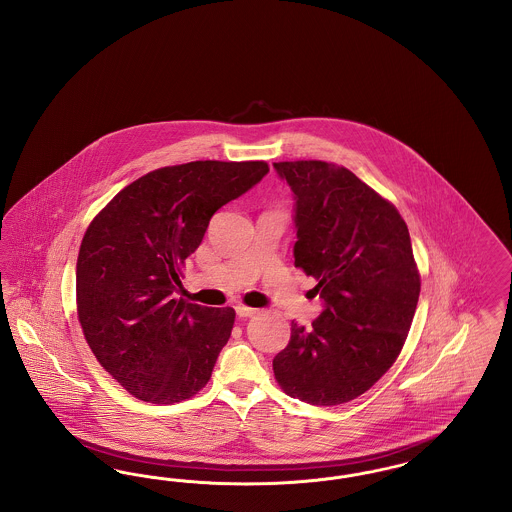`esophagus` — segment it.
I'll list each match as a JSON object with an SVG mask.
<instances>
[{
  "instance_id": "esophagus-1",
  "label": "esophagus",
  "mask_w": 512,
  "mask_h": 512,
  "mask_svg": "<svg viewBox=\"0 0 512 512\" xmlns=\"http://www.w3.org/2000/svg\"><path fill=\"white\" fill-rule=\"evenodd\" d=\"M236 315L240 318L253 317V315H257V309L245 307V305H236Z\"/></svg>"
}]
</instances>
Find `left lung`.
Returning <instances> with one entry per match:
<instances>
[{"mask_svg":"<svg viewBox=\"0 0 512 512\" xmlns=\"http://www.w3.org/2000/svg\"><path fill=\"white\" fill-rule=\"evenodd\" d=\"M292 188L295 267L317 280L322 313L292 322L274 361L282 390L332 407L370 390L413 322L420 276L405 220L355 174L324 161L274 163Z\"/></svg>","mask_w":512,"mask_h":512,"instance_id":"obj_1","label":"left lung"}]
</instances>
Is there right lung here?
Segmentation results:
<instances>
[{
  "instance_id": "1",
  "label": "right lung",
  "mask_w": 512,
  "mask_h": 512,
  "mask_svg": "<svg viewBox=\"0 0 512 512\" xmlns=\"http://www.w3.org/2000/svg\"><path fill=\"white\" fill-rule=\"evenodd\" d=\"M265 161H194L147 172L88 226L76 263L84 338L134 397L172 405L211 378L236 313L172 299L211 217L263 180Z\"/></svg>"
}]
</instances>
